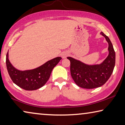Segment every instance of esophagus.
<instances>
[{
	"mask_svg": "<svg viewBox=\"0 0 125 125\" xmlns=\"http://www.w3.org/2000/svg\"><path fill=\"white\" fill-rule=\"evenodd\" d=\"M68 55V53L67 52H64L61 54V57H62V58H66Z\"/></svg>",
	"mask_w": 125,
	"mask_h": 125,
	"instance_id": "34e87169",
	"label": "esophagus"
}]
</instances>
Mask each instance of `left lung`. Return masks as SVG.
<instances>
[{
  "mask_svg": "<svg viewBox=\"0 0 125 125\" xmlns=\"http://www.w3.org/2000/svg\"><path fill=\"white\" fill-rule=\"evenodd\" d=\"M108 44V55L100 64L89 65L71 57V74L76 84L81 88H95L102 86L108 81L115 66V52L109 38L103 32Z\"/></svg>",
  "mask_w": 125,
  "mask_h": 125,
  "instance_id": "1",
  "label": "left lung"
}]
</instances>
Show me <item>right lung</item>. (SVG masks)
<instances>
[{"label": "right lung", "mask_w": 125, "mask_h": 125, "mask_svg": "<svg viewBox=\"0 0 125 125\" xmlns=\"http://www.w3.org/2000/svg\"><path fill=\"white\" fill-rule=\"evenodd\" d=\"M61 59V57H58L47 61L37 68L21 71L15 68L10 62L8 51L6 65L9 76L15 84L25 90L33 91L41 88L46 83L53 69Z\"/></svg>", "instance_id": "add662e5"}]
</instances>
